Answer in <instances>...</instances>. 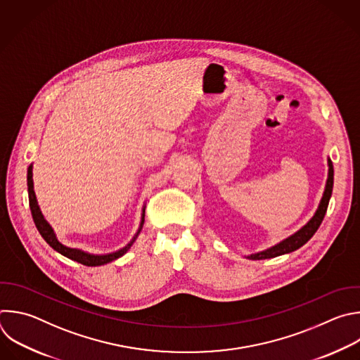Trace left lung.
<instances>
[{
  "label": "left lung",
  "mask_w": 360,
  "mask_h": 360,
  "mask_svg": "<svg viewBox=\"0 0 360 360\" xmlns=\"http://www.w3.org/2000/svg\"><path fill=\"white\" fill-rule=\"evenodd\" d=\"M328 167H329V169H328V179H326V185H325V191H323L322 199H321L319 206H318L315 214L312 216V219L304 227H301L297 233L284 238V240L280 242L278 245H276V246H273V248H270L264 252L250 255V256H248V259H250V260H264V259H273V257H277V256L291 253V252L300 249L301 246H304L309 240V238L315 234V231L318 230V227L321 226V223L325 217L328 203H329V199H330V195H332V188H333V165H332L330 160H328Z\"/></svg>",
  "instance_id": "1"
}]
</instances>
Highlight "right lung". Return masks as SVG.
Instances as JSON below:
<instances>
[{"instance_id":"right-lung-1","label":"right lung","mask_w":360,"mask_h":360,"mask_svg":"<svg viewBox=\"0 0 360 360\" xmlns=\"http://www.w3.org/2000/svg\"><path fill=\"white\" fill-rule=\"evenodd\" d=\"M27 181H28V196H30V207H31V213H32V219L35 221V226L38 229V231L41 233V236L45 238V242L53 249L56 250L58 253H60L62 256L73 260V262H77L83 266H87V267H96V266H103V264H107L118 257L124 256L129 249L133 246V243L136 242V238L139 236V233L143 229V224H144V216H146V206L143 207V216H141V223H140V229L137 231V234L133 237V240L123 249H120L118 252H114V253H110V255H90V253H86V252H82V250H77V249H70V248H66L63 246L58 238H56V234L53 231V229L51 227V224L45 220L39 206H38V202H37V196H35V192H34V181H32V165H30L28 168V175H27Z\"/></svg>"}]
</instances>
